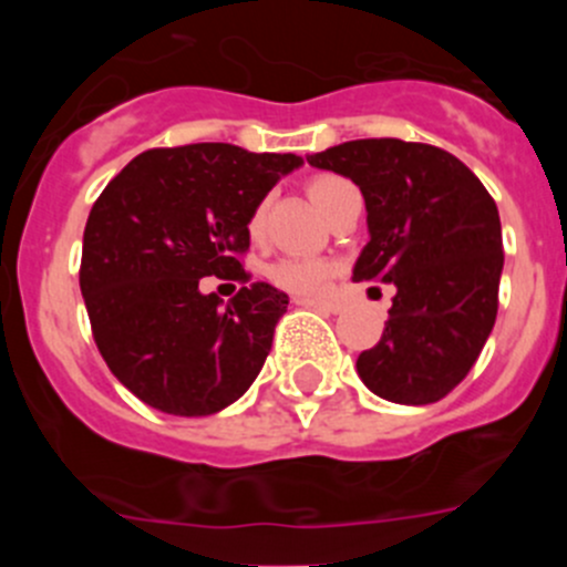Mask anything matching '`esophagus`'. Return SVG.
Returning <instances> with one entry per match:
<instances>
[{"label": "esophagus", "instance_id": "1", "mask_svg": "<svg viewBox=\"0 0 567 567\" xmlns=\"http://www.w3.org/2000/svg\"><path fill=\"white\" fill-rule=\"evenodd\" d=\"M296 305L312 307V310H320V312H331V316H337V312L342 310V307L334 305V301H323V299H296Z\"/></svg>", "mask_w": 567, "mask_h": 567}]
</instances>
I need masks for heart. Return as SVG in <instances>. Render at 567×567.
<instances>
[{
    "label": "heart",
    "instance_id": "b5f03b06",
    "mask_svg": "<svg viewBox=\"0 0 567 567\" xmlns=\"http://www.w3.org/2000/svg\"><path fill=\"white\" fill-rule=\"evenodd\" d=\"M346 186L351 183L346 177H337V175H318L310 181V197L312 203L318 205L320 210H329L331 199L337 197V192H342ZM262 221H266V203H260L255 208L249 219V230L251 236L262 230ZM334 274V266L329 260H320V257H307V255H288V257H279L268 266V279H271L277 288L288 290V293L296 296H318L320 290L326 288V282L331 279Z\"/></svg>",
    "mask_w": 567,
    "mask_h": 567
}]
</instances>
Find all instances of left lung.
Returning <instances> with one entry per match:
<instances>
[{"label": "left lung", "mask_w": 567, "mask_h": 567, "mask_svg": "<svg viewBox=\"0 0 567 567\" xmlns=\"http://www.w3.org/2000/svg\"><path fill=\"white\" fill-rule=\"evenodd\" d=\"M307 162L351 177L364 197L370 241L353 282L398 290L379 346L359 353V379L392 403H436L494 329L505 266L496 203L453 153L422 142L353 140Z\"/></svg>", "instance_id": "obj_1"}]
</instances>
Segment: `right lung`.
Here are the masks:
<instances>
[{"instance_id": "1", "label": "right lung", "mask_w": 567, "mask_h": 567, "mask_svg": "<svg viewBox=\"0 0 567 567\" xmlns=\"http://www.w3.org/2000/svg\"><path fill=\"white\" fill-rule=\"evenodd\" d=\"M296 153L227 142L156 147L125 164L84 227L82 285L95 346L120 384L175 416L236 403L271 351L288 293L251 282L221 307L199 279H241L249 219L301 167Z\"/></svg>"}]
</instances>
